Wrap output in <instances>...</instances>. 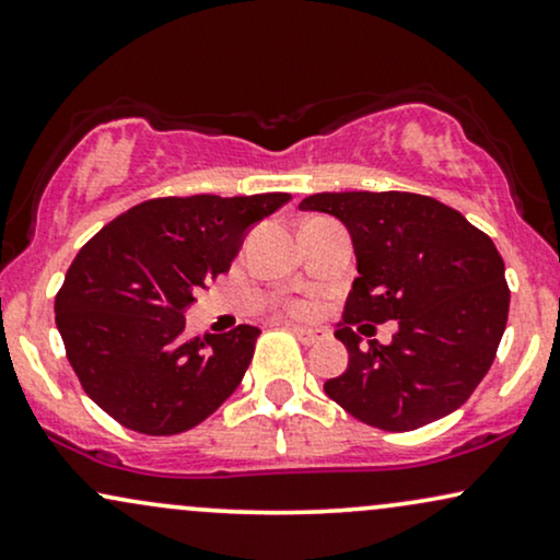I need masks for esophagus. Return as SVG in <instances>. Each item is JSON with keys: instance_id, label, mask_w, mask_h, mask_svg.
Wrapping results in <instances>:
<instances>
[{"instance_id": "esophagus-1", "label": "esophagus", "mask_w": 560, "mask_h": 560, "mask_svg": "<svg viewBox=\"0 0 560 560\" xmlns=\"http://www.w3.org/2000/svg\"><path fill=\"white\" fill-rule=\"evenodd\" d=\"M285 327L291 329V332H293L295 337H299V340H301L303 345H314V342H322L324 337H327V335L322 332V329H306V327H295V324H285Z\"/></svg>"}]
</instances>
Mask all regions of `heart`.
Masks as SVG:
<instances>
[{
    "label": "heart",
    "mask_w": 560,
    "mask_h": 560,
    "mask_svg": "<svg viewBox=\"0 0 560 560\" xmlns=\"http://www.w3.org/2000/svg\"><path fill=\"white\" fill-rule=\"evenodd\" d=\"M293 314H303V312H306V306H303V303H293Z\"/></svg>",
    "instance_id": "1"
}]
</instances>
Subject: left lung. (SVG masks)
Masks as SVG:
<instances>
[{
    "instance_id": "1",
    "label": "left lung",
    "mask_w": 560,
    "mask_h": 560,
    "mask_svg": "<svg viewBox=\"0 0 560 560\" xmlns=\"http://www.w3.org/2000/svg\"><path fill=\"white\" fill-rule=\"evenodd\" d=\"M299 207L340 220L358 261L335 332L348 348V369L324 384L327 397L397 433L465 405L491 369L509 319L493 241L462 212L410 191H322ZM389 318L400 324L393 342L365 351L354 324Z\"/></svg>"
}]
</instances>
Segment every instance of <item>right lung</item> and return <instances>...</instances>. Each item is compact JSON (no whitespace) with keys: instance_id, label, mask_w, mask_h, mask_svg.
Listing matches in <instances>:
<instances>
[{"instance_id":"right-lung-1","label":"right lung","mask_w":560,"mask_h":560,"mask_svg":"<svg viewBox=\"0 0 560 560\" xmlns=\"http://www.w3.org/2000/svg\"><path fill=\"white\" fill-rule=\"evenodd\" d=\"M291 195L161 197L103 225L69 265L54 312L85 395L124 428L174 436L236 392L259 329L186 340L195 293L231 269L246 231Z\"/></svg>"}]
</instances>
